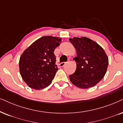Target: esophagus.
<instances>
[{"label": "esophagus", "mask_w": 123, "mask_h": 123, "mask_svg": "<svg viewBox=\"0 0 123 123\" xmlns=\"http://www.w3.org/2000/svg\"><path fill=\"white\" fill-rule=\"evenodd\" d=\"M66 62H61L60 63V66L61 67H63L65 64H66Z\"/></svg>", "instance_id": "esophagus-1"}]
</instances>
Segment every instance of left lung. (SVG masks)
I'll return each mask as SVG.
<instances>
[{"instance_id":"8db88e82","label":"left lung","mask_w":123,"mask_h":123,"mask_svg":"<svg viewBox=\"0 0 123 123\" xmlns=\"http://www.w3.org/2000/svg\"><path fill=\"white\" fill-rule=\"evenodd\" d=\"M69 41L77 55L73 58L77 63V69L74 74L69 75L70 80L80 88L94 87L106 73L108 65L106 53L99 44L87 37H74Z\"/></svg>"}]
</instances>
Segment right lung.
<instances>
[{
    "mask_svg": "<svg viewBox=\"0 0 123 123\" xmlns=\"http://www.w3.org/2000/svg\"><path fill=\"white\" fill-rule=\"evenodd\" d=\"M58 37L38 38L24 51L19 60L20 73L29 87L41 90L49 86L58 70L54 51L61 43Z\"/></svg>",
    "mask_w": 123,
    "mask_h": 123,
    "instance_id": "right-lung-1",
    "label": "right lung"
}]
</instances>
